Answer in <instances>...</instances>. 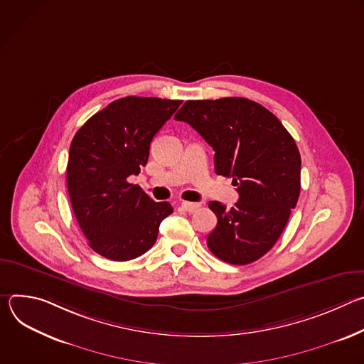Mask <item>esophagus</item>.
Masks as SVG:
<instances>
[{
  "instance_id": "esophagus-1",
  "label": "esophagus",
  "mask_w": 364,
  "mask_h": 364,
  "mask_svg": "<svg viewBox=\"0 0 364 364\" xmlns=\"http://www.w3.org/2000/svg\"><path fill=\"white\" fill-rule=\"evenodd\" d=\"M181 207H183V209H184L186 212H188V213H194L196 210H198V207H200V203L183 201V203H181Z\"/></svg>"
}]
</instances>
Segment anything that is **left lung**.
<instances>
[{"mask_svg": "<svg viewBox=\"0 0 364 364\" xmlns=\"http://www.w3.org/2000/svg\"><path fill=\"white\" fill-rule=\"evenodd\" d=\"M215 149V171L232 177L239 200L230 210L210 201L218 226L207 236L232 265L257 261L279 239L301 190V155L281 121L246 97L187 100L174 117Z\"/></svg>", "mask_w": 364, "mask_h": 364, "instance_id": "obj_1", "label": "left lung"}]
</instances>
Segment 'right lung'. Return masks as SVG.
Masks as SVG:
<instances>
[{
	"label": "right lung",
	"instance_id": "1",
	"mask_svg": "<svg viewBox=\"0 0 364 364\" xmlns=\"http://www.w3.org/2000/svg\"><path fill=\"white\" fill-rule=\"evenodd\" d=\"M181 100L127 96L95 114L72 139L66 181L76 220L100 256L125 262L157 240L173 213L128 183L148 161L149 145Z\"/></svg>",
	"mask_w": 364,
	"mask_h": 364
}]
</instances>
